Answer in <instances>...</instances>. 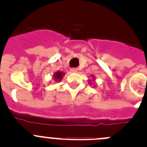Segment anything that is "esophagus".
<instances>
[{"label": "esophagus", "mask_w": 147, "mask_h": 147, "mask_svg": "<svg viewBox=\"0 0 147 147\" xmlns=\"http://www.w3.org/2000/svg\"><path fill=\"white\" fill-rule=\"evenodd\" d=\"M78 71L77 68H71V73H76Z\"/></svg>", "instance_id": "esophagus-1"}]
</instances>
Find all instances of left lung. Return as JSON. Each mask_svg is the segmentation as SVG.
<instances>
[{
	"instance_id": "left-lung-1",
	"label": "left lung",
	"mask_w": 147,
	"mask_h": 147,
	"mask_svg": "<svg viewBox=\"0 0 147 147\" xmlns=\"http://www.w3.org/2000/svg\"><path fill=\"white\" fill-rule=\"evenodd\" d=\"M95 80H96V78H95V76H93V75H92V80H88V82H89V84L90 85H92V84H94V83H92V81H93L94 82H95ZM95 86V85H94Z\"/></svg>"
}]
</instances>
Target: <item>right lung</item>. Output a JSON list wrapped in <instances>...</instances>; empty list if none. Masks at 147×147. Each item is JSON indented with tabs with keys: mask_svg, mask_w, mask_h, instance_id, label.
Masks as SVG:
<instances>
[{
	"mask_svg": "<svg viewBox=\"0 0 147 147\" xmlns=\"http://www.w3.org/2000/svg\"><path fill=\"white\" fill-rule=\"evenodd\" d=\"M65 73L62 72V71H57V72H55L54 74V76H53L52 79L55 82H59L62 80V78H63V76H65Z\"/></svg>",
	"mask_w": 147,
	"mask_h": 147,
	"instance_id": "add662e5",
	"label": "right lung"
}]
</instances>
